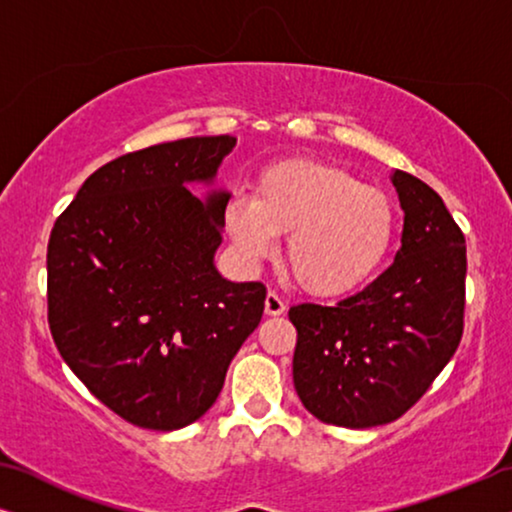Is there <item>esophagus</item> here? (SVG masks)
<instances>
[{"mask_svg": "<svg viewBox=\"0 0 512 512\" xmlns=\"http://www.w3.org/2000/svg\"><path fill=\"white\" fill-rule=\"evenodd\" d=\"M286 305L284 300L277 296L275 291H270L268 296H265V314H270V317H279V314H284Z\"/></svg>", "mask_w": 512, "mask_h": 512, "instance_id": "34e87169", "label": "esophagus"}]
</instances>
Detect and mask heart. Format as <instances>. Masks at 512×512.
Returning <instances> with one entry per match:
<instances>
[{
	"instance_id": "heart-1",
	"label": "heart",
	"mask_w": 512,
	"mask_h": 512,
	"mask_svg": "<svg viewBox=\"0 0 512 512\" xmlns=\"http://www.w3.org/2000/svg\"><path fill=\"white\" fill-rule=\"evenodd\" d=\"M235 249L258 263L286 240V263L303 289L352 291L380 270L396 233L389 195L363 186L338 165L286 158L256 177L254 195L235 191L223 205Z\"/></svg>"
}]
</instances>
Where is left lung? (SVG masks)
I'll use <instances>...</instances> for the list:
<instances>
[{
  "label": "left lung",
  "instance_id": "left-lung-1",
  "mask_svg": "<svg viewBox=\"0 0 512 512\" xmlns=\"http://www.w3.org/2000/svg\"><path fill=\"white\" fill-rule=\"evenodd\" d=\"M391 184L405 214L394 263L340 303L289 310L298 331V398L321 422L345 429L389 424L408 412L464 333V233L422 179L396 170Z\"/></svg>",
  "mask_w": 512,
  "mask_h": 512
}]
</instances>
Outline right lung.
Wrapping results in <instances>:
<instances>
[{
  "mask_svg": "<svg viewBox=\"0 0 512 512\" xmlns=\"http://www.w3.org/2000/svg\"><path fill=\"white\" fill-rule=\"evenodd\" d=\"M237 139L188 137L102 165L48 240V326L90 394L153 431L193 424L261 324L265 286L214 265L228 191L212 184Z\"/></svg>",
  "mask_w": 512,
  "mask_h": 512,
  "instance_id": "1",
  "label": "right lung"
}]
</instances>
